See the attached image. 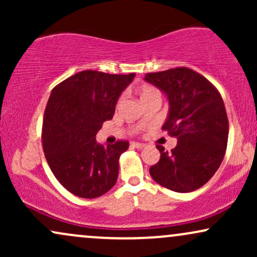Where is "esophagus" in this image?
Returning a JSON list of instances; mask_svg holds the SVG:
<instances>
[{"label":"esophagus","instance_id":"esophagus-1","mask_svg":"<svg viewBox=\"0 0 257 257\" xmlns=\"http://www.w3.org/2000/svg\"><path fill=\"white\" fill-rule=\"evenodd\" d=\"M131 146H132V147H135V149L140 150V149H143V147L145 146V145H144V144H141V143H135V141H132Z\"/></svg>","mask_w":257,"mask_h":257}]
</instances>
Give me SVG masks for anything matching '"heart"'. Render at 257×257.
Returning a JSON list of instances; mask_svg holds the SVG:
<instances>
[{"label": "heart", "mask_w": 257, "mask_h": 257, "mask_svg": "<svg viewBox=\"0 0 257 257\" xmlns=\"http://www.w3.org/2000/svg\"><path fill=\"white\" fill-rule=\"evenodd\" d=\"M156 93H158L156 88L151 87V85H144L140 90V98L144 99V98H146V96H150V95H152V94H156Z\"/></svg>", "instance_id": "1"}]
</instances>
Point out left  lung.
<instances>
[{
  "mask_svg": "<svg viewBox=\"0 0 257 257\" xmlns=\"http://www.w3.org/2000/svg\"><path fill=\"white\" fill-rule=\"evenodd\" d=\"M145 81L166 93L169 114L162 129L178 139L170 152L157 145L161 158L150 174L175 192L198 190L225 157L228 118L221 94L204 76L188 67L146 73Z\"/></svg>",
  "mask_w": 257,
  "mask_h": 257,
  "instance_id": "obj_1",
  "label": "left lung"
}]
</instances>
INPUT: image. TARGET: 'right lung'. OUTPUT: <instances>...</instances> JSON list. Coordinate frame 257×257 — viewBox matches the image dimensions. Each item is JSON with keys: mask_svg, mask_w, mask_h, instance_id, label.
I'll return each mask as SVG.
<instances>
[{"mask_svg": "<svg viewBox=\"0 0 257 257\" xmlns=\"http://www.w3.org/2000/svg\"><path fill=\"white\" fill-rule=\"evenodd\" d=\"M134 77L85 70L53 88L44 110L43 151L55 178L75 196L96 198L116 184L119 156L129 143L104 146L95 135L112 119L120 93Z\"/></svg>", "mask_w": 257, "mask_h": 257, "instance_id": "1", "label": "right lung"}]
</instances>
